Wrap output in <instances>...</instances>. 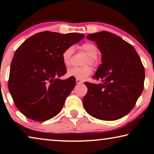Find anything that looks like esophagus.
<instances>
[{"label":"esophagus","mask_w":154,"mask_h":154,"mask_svg":"<svg viewBox=\"0 0 154 154\" xmlns=\"http://www.w3.org/2000/svg\"><path fill=\"white\" fill-rule=\"evenodd\" d=\"M76 83L77 84H82V83H83V81H82V80H81V79H76Z\"/></svg>","instance_id":"1"}]
</instances>
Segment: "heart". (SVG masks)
I'll list each match as a JSON object with an SVG mask.
<instances>
[{"label":"heart","mask_w":154,"mask_h":154,"mask_svg":"<svg viewBox=\"0 0 154 154\" xmlns=\"http://www.w3.org/2000/svg\"><path fill=\"white\" fill-rule=\"evenodd\" d=\"M79 49L85 52L88 54V58L86 59L85 64L86 66L82 67H71L67 70L66 74L69 77H73L76 79H84L92 72L91 66L87 64H91L92 66H96L98 64L99 60L97 58L98 48L95 44L90 42H86L79 46ZM74 52V48L72 46L67 47L64 50L62 53V62L66 66H69L71 64V59Z\"/></svg>","instance_id":"b5f03b06"}]
</instances>
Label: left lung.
I'll use <instances>...</instances> for the list:
<instances>
[{"label":"left lung","mask_w":154,"mask_h":154,"mask_svg":"<svg viewBox=\"0 0 154 154\" xmlns=\"http://www.w3.org/2000/svg\"><path fill=\"white\" fill-rule=\"evenodd\" d=\"M87 38L95 42L102 56L92 77L100 83H85L88 92L83 100L84 108L97 119H121L134 108L144 89L142 61L133 46L114 33L101 31Z\"/></svg>","instance_id":"obj_1"}]
</instances>
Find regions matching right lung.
Listing matches in <instances>:
<instances>
[{"instance_id": "right-lung-1", "label": "right lung", "mask_w": 154, "mask_h": 154, "mask_svg": "<svg viewBox=\"0 0 154 154\" xmlns=\"http://www.w3.org/2000/svg\"><path fill=\"white\" fill-rule=\"evenodd\" d=\"M83 34L38 33L17 49L10 66L8 89L14 104L29 119L43 122L55 116L75 85L66 73L62 53L83 38Z\"/></svg>"}]
</instances>
